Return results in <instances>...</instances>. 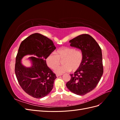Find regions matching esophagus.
Returning a JSON list of instances; mask_svg holds the SVG:
<instances>
[{
    "label": "esophagus",
    "instance_id": "obj_1",
    "mask_svg": "<svg viewBox=\"0 0 120 120\" xmlns=\"http://www.w3.org/2000/svg\"><path fill=\"white\" fill-rule=\"evenodd\" d=\"M62 75L61 74H56V77H59V76H60V75Z\"/></svg>",
    "mask_w": 120,
    "mask_h": 120
}]
</instances>
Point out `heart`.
<instances>
[{"mask_svg": "<svg viewBox=\"0 0 120 120\" xmlns=\"http://www.w3.org/2000/svg\"><path fill=\"white\" fill-rule=\"evenodd\" d=\"M56 53H50L46 58L48 66L51 68H54L60 62V59L63 60V66L58 67L54 69V71L58 74H63L71 70H77L81 67L83 55L81 50L75 49L69 46H63L56 50Z\"/></svg>", "mask_w": 120, "mask_h": 120, "instance_id": "b5f03b06", "label": "heart"}]
</instances>
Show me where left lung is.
<instances>
[{
    "mask_svg": "<svg viewBox=\"0 0 120 120\" xmlns=\"http://www.w3.org/2000/svg\"><path fill=\"white\" fill-rule=\"evenodd\" d=\"M71 46L81 50L83 55L81 67L66 83L68 89L78 95L83 96L95 89L103 74L101 49L91 36L82 34L70 41Z\"/></svg>",
    "mask_w": 120,
    "mask_h": 120,
    "instance_id": "1",
    "label": "left lung"
}]
</instances>
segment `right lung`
<instances>
[{
  "mask_svg": "<svg viewBox=\"0 0 120 120\" xmlns=\"http://www.w3.org/2000/svg\"><path fill=\"white\" fill-rule=\"evenodd\" d=\"M56 49L52 41L41 34H32L21 42L16 56L15 73L19 85L30 96L39 99L48 95L52 90L56 74L48 67L46 58ZM27 54L33 66L26 68L21 60Z\"/></svg>",
  "mask_w": 120,
  "mask_h": 120,
  "instance_id": "obj_1",
  "label": "right lung"
}]
</instances>
